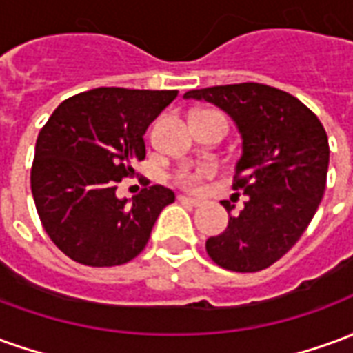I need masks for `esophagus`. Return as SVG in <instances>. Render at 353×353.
I'll return each mask as SVG.
<instances>
[{"label": "esophagus", "instance_id": "obj_1", "mask_svg": "<svg viewBox=\"0 0 353 353\" xmlns=\"http://www.w3.org/2000/svg\"><path fill=\"white\" fill-rule=\"evenodd\" d=\"M177 200H179L181 204H189V206H200V204H202L199 199H191V196H183V194H181Z\"/></svg>", "mask_w": 353, "mask_h": 353}]
</instances>
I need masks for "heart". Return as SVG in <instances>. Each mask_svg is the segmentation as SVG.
Masks as SVG:
<instances>
[{"instance_id":"1","label":"heart","mask_w":353,"mask_h":353,"mask_svg":"<svg viewBox=\"0 0 353 353\" xmlns=\"http://www.w3.org/2000/svg\"><path fill=\"white\" fill-rule=\"evenodd\" d=\"M206 176V172H183V174H179V179H181V183L183 185H196L202 179V177Z\"/></svg>"}]
</instances>
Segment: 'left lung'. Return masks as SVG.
<instances>
[{
  "mask_svg": "<svg viewBox=\"0 0 353 353\" xmlns=\"http://www.w3.org/2000/svg\"><path fill=\"white\" fill-rule=\"evenodd\" d=\"M225 111L242 139L234 189L248 200L206 252L232 272H259L283 257L303 236L325 191L329 141L319 119L303 101L259 83L189 90Z\"/></svg>",
  "mask_w": 353,
  "mask_h": 353,
  "instance_id": "obj_1",
  "label": "left lung"
}]
</instances>
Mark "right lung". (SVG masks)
Instances as JSON below:
<instances>
[{"label": "right lung", "instance_id": "obj_1", "mask_svg": "<svg viewBox=\"0 0 353 353\" xmlns=\"http://www.w3.org/2000/svg\"><path fill=\"white\" fill-rule=\"evenodd\" d=\"M177 90L101 87L62 101L37 136L32 194L50 240L87 266H117L145 248L176 194L151 185L132 200L117 183L145 159V130Z\"/></svg>", "mask_w": 353, "mask_h": 353}]
</instances>
